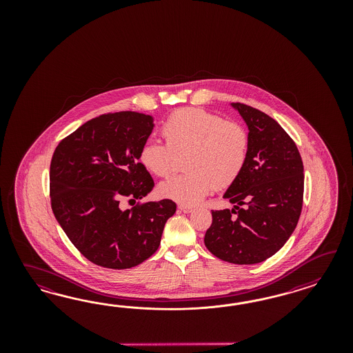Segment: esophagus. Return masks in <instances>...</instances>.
<instances>
[{
	"label": "esophagus",
	"instance_id": "1",
	"mask_svg": "<svg viewBox=\"0 0 353 353\" xmlns=\"http://www.w3.org/2000/svg\"><path fill=\"white\" fill-rule=\"evenodd\" d=\"M179 210H180L181 212H183V214H190V212L194 211L192 207H190V205H183V204L179 205Z\"/></svg>",
	"mask_w": 353,
	"mask_h": 353
}]
</instances>
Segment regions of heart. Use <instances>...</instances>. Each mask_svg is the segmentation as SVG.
<instances>
[{
	"mask_svg": "<svg viewBox=\"0 0 353 353\" xmlns=\"http://www.w3.org/2000/svg\"><path fill=\"white\" fill-rule=\"evenodd\" d=\"M167 145L146 139L139 150L141 164L164 177L173 168V154L188 151L185 170L159 183V194L183 205L199 203L216 188L223 189L238 179L246 164L250 139L234 121L199 108H183L163 124Z\"/></svg>",
	"mask_w": 353,
	"mask_h": 353,
	"instance_id": "obj_1",
	"label": "heart"
}]
</instances>
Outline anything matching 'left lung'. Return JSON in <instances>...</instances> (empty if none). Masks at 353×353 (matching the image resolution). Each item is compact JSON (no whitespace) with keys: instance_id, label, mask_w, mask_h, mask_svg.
<instances>
[{"instance_id":"left-lung-1","label":"left lung","mask_w":353,"mask_h":353,"mask_svg":"<svg viewBox=\"0 0 353 353\" xmlns=\"http://www.w3.org/2000/svg\"><path fill=\"white\" fill-rule=\"evenodd\" d=\"M248 128V157L225 192L232 210L212 211L204 245L233 264H257L288 242L299 221L304 168L299 150L274 119L243 103H230Z\"/></svg>"}]
</instances>
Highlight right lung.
<instances>
[{
	"label": "right lung",
	"mask_w": 353,
	"mask_h": 353,
	"mask_svg": "<svg viewBox=\"0 0 353 353\" xmlns=\"http://www.w3.org/2000/svg\"><path fill=\"white\" fill-rule=\"evenodd\" d=\"M155 127L151 115L121 111L92 119L59 142L50 164L54 216L72 245L97 265L128 269L161 245L171 199L136 205L154 188L139 150Z\"/></svg>",
	"instance_id": "1"
}]
</instances>
